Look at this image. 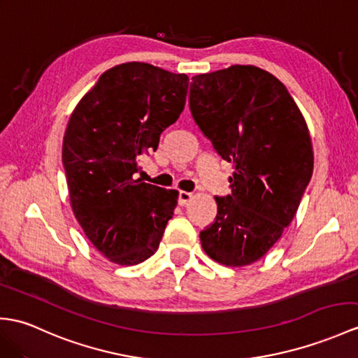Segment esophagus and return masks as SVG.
Listing matches in <instances>:
<instances>
[{"instance_id": "34e87169", "label": "esophagus", "mask_w": 358, "mask_h": 358, "mask_svg": "<svg viewBox=\"0 0 358 358\" xmlns=\"http://www.w3.org/2000/svg\"><path fill=\"white\" fill-rule=\"evenodd\" d=\"M192 199V194L190 192H185V190H181L178 194V204L180 206H187V203Z\"/></svg>"}]
</instances>
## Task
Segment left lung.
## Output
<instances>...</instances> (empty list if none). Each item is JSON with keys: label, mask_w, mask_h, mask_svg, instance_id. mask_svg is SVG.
Wrapping results in <instances>:
<instances>
[{"label": "left lung", "mask_w": 358, "mask_h": 358, "mask_svg": "<svg viewBox=\"0 0 358 358\" xmlns=\"http://www.w3.org/2000/svg\"><path fill=\"white\" fill-rule=\"evenodd\" d=\"M190 113L226 162L231 194L199 231L204 252L231 267L267 253L289 226L313 176L308 128L288 90L262 69L231 65L192 78Z\"/></svg>", "instance_id": "8db88e82"}]
</instances>
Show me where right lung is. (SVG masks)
Returning a JSON list of instances; mask_svg holds the SVG:
<instances>
[{"label":"right lung","mask_w":358,"mask_h":358,"mask_svg":"<svg viewBox=\"0 0 358 358\" xmlns=\"http://www.w3.org/2000/svg\"><path fill=\"white\" fill-rule=\"evenodd\" d=\"M189 78L145 62L115 65L80 99L69 120L62 164L74 217L99 252L119 265L151 257L178 192L134 173L185 110Z\"/></svg>","instance_id":"1"}]
</instances>
